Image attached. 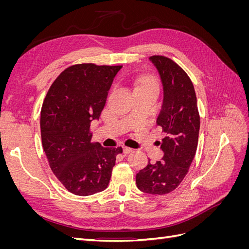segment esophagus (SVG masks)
<instances>
[{"instance_id":"34e87169","label":"esophagus","mask_w":249,"mask_h":249,"mask_svg":"<svg viewBox=\"0 0 249 249\" xmlns=\"http://www.w3.org/2000/svg\"><path fill=\"white\" fill-rule=\"evenodd\" d=\"M133 148H131V147H127V146H124V154H125V155H127V154H131V153H133Z\"/></svg>"}]
</instances>
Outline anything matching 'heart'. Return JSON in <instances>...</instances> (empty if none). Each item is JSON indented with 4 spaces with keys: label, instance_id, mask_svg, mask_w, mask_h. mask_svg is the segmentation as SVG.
Instances as JSON below:
<instances>
[{
    "label": "heart",
    "instance_id": "b5f03b06",
    "mask_svg": "<svg viewBox=\"0 0 249 249\" xmlns=\"http://www.w3.org/2000/svg\"><path fill=\"white\" fill-rule=\"evenodd\" d=\"M146 86H157L156 82L152 79H144L139 83L138 87H146Z\"/></svg>",
    "mask_w": 249,
    "mask_h": 249
}]
</instances>
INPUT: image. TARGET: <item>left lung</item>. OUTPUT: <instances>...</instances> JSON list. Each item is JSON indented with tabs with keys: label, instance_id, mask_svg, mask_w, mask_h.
Here are the masks:
<instances>
[{
	"label": "left lung",
	"instance_id": "left-lung-1",
	"mask_svg": "<svg viewBox=\"0 0 249 249\" xmlns=\"http://www.w3.org/2000/svg\"><path fill=\"white\" fill-rule=\"evenodd\" d=\"M149 60L163 85L157 124L166 137L161 144L162 160L148 162L136 175V184L142 192L163 195L175 190L188 173L196 153L200 122L194 86L185 71L167 57L152 56Z\"/></svg>",
	"mask_w": 249,
	"mask_h": 249
}]
</instances>
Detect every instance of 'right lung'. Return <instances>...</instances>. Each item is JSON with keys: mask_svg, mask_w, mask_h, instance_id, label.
Returning a JSON list of instances; mask_svg holds the SVG:
<instances>
[{"mask_svg": "<svg viewBox=\"0 0 249 249\" xmlns=\"http://www.w3.org/2000/svg\"><path fill=\"white\" fill-rule=\"evenodd\" d=\"M122 65L76 64L59 74L40 113L41 141L52 171L72 194L87 196L108 187L123 147L91 143L90 124L99 119Z\"/></svg>", "mask_w": 249, "mask_h": 249, "instance_id": "1", "label": "right lung"}]
</instances>
